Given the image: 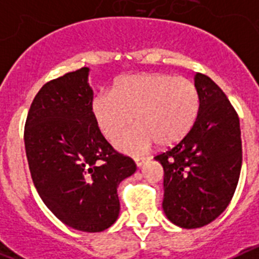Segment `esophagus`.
<instances>
[{"label": "esophagus", "instance_id": "34e87169", "mask_svg": "<svg viewBox=\"0 0 259 259\" xmlns=\"http://www.w3.org/2000/svg\"><path fill=\"white\" fill-rule=\"evenodd\" d=\"M146 159H148V157H145V155H137V157H135V162H136V166L141 167L144 163H145Z\"/></svg>", "mask_w": 259, "mask_h": 259}]
</instances>
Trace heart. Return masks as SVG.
Listing matches in <instances>:
<instances>
[{"instance_id": "heart-1", "label": "heart", "mask_w": 259, "mask_h": 259, "mask_svg": "<svg viewBox=\"0 0 259 259\" xmlns=\"http://www.w3.org/2000/svg\"><path fill=\"white\" fill-rule=\"evenodd\" d=\"M200 107L192 80L162 72L128 75L116 80L113 91H101L91 102L98 130L113 139L123 127L139 120L114 140L118 149L140 153L157 141L171 146L188 134Z\"/></svg>"}]
</instances>
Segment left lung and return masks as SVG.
<instances>
[{
	"instance_id": "8db88e82",
	"label": "left lung",
	"mask_w": 259,
	"mask_h": 259,
	"mask_svg": "<svg viewBox=\"0 0 259 259\" xmlns=\"http://www.w3.org/2000/svg\"><path fill=\"white\" fill-rule=\"evenodd\" d=\"M200 107L179 143L154 157L163 167L166 217L183 228L203 227L226 210L239 183L241 131L235 107L217 84L197 72Z\"/></svg>"
}]
</instances>
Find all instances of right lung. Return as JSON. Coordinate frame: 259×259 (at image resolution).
<instances>
[{
	"instance_id": "1",
	"label": "right lung",
	"mask_w": 259,
	"mask_h": 259,
	"mask_svg": "<svg viewBox=\"0 0 259 259\" xmlns=\"http://www.w3.org/2000/svg\"><path fill=\"white\" fill-rule=\"evenodd\" d=\"M88 72L83 67L42 85L27 115L24 145L32 180L48 209L74 230L101 232L118 219L116 188L136 163L98 130Z\"/></svg>"
}]
</instances>
